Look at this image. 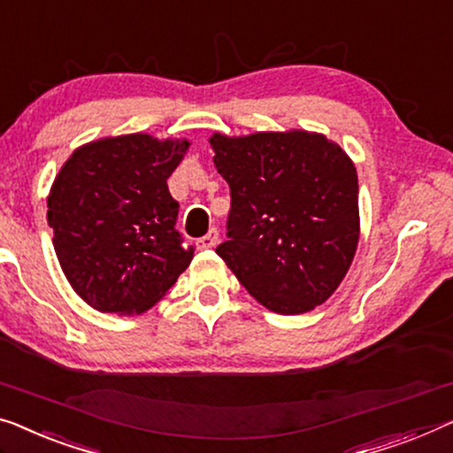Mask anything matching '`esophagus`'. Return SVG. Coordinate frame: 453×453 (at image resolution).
Segmentation results:
<instances>
[{
  "label": "esophagus",
  "instance_id": "1",
  "mask_svg": "<svg viewBox=\"0 0 453 453\" xmlns=\"http://www.w3.org/2000/svg\"><path fill=\"white\" fill-rule=\"evenodd\" d=\"M196 245H198V249H212V247H216V245H219V231H216V228H212L211 233L204 234V237H202V239H198V242H196Z\"/></svg>",
  "mask_w": 453,
  "mask_h": 453
}]
</instances>
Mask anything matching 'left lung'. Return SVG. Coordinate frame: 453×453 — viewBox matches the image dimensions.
I'll return each mask as SVG.
<instances>
[{"mask_svg": "<svg viewBox=\"0 0 453 453\" xmlns=\"http://www.w3.org/2000/svg\"><path fill=\"white\" fill-rule=\"evenodd\" d=\"M231 188L228 241L216 247L247 292L278 314L323 304L359 241L357 172L349 155L308 130L211 136Z\"/></svg>", "mask_w": 453, "mask_h": 453, "instance_id": "obj_1", "label": "left lung"}]
</instances>
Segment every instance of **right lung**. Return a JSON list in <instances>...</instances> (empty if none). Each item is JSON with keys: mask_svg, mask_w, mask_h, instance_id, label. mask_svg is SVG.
Here are the masks:
<instances>
[{"mask_svg": "<svg viewBox=\"0 0 453 453\" xmlns=\"http://www.w3.org/2000/svg\"><path fill=\"white\" fill-rule=\"evenodd\" d=\"M188 149L186 139L106 136L75 149L57 173L47 200L52 245L71 288L96 311H149L192 261L167 188Z\"/></svg>", "mask_w": 453, "mask_h": 453, "instance_id": "add662e5", "label": "right lung"}]
</instances>
